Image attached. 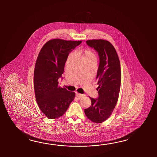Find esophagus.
Masks as SVG:
<instances>
[{
  "label": "esophagus",
  "instance_id": "obj_1",
  "mask_svg": "<svg viewBox=\"0 0 157 157\" xmlns=\"http://www.w3.org/2000/svg\"><path fill=\"white\" fill-rule=\"evenodd\" d=\"M76 96L78 99H80V98H81L82 97H83V95H82V94H81L78 93H76Z\"/></svg>",
  "mask_w": 157,
  "mask_h": 157
}]
</instances>
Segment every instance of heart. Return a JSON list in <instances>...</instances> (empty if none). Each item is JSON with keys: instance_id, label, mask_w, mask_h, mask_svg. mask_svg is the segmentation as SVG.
Returning <instances> with one entry per match:
<instances>
[{"instance_id": "1", "label": "heart", "mask_w": 157, "mask_h": 157, "mask_svg": "<svg viewBox=\"0 0 157 157\" xmlns=\"http://www.w3.org/2000/svg\"><path fill=\"white\" fill-rule=\"evenodd\" d=\"M77 54L81 58V60L83 61L85 63L88 62H96L97 61V57L95 54L91 50L89 49H86L84 51H78ZM73 57V55H71L68 57V59H70Z\"/></svg>"}]
</instances>
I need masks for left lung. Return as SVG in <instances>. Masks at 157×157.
I'll list each match as a JSON object with an SVG mask.
<instances>
[{
	"label": "left lung",
	"instance_id": "8db88e82",
	"mask_svg": "<svg viewBox=\"0 0 157 157\" xmlns=\"http://www.w3.org/2000/svg\"><path fill=\"white\" fill-rule=\"evenodd\" d=\"M86 43L98 53L99 63L96 78L98 97H90L91 105L84 112L90 120L100 124L109 117L117 104L121 82L120 63L116 49L109 41L99 39Z\"/></svg>",
	"mask_w": 157,
	"mask_h": 157
}]
</instances>
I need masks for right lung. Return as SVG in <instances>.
Segmentation results:
<instances>
[{"label": "right lung", "mask_w": 157, "mask_h": 157, "mask_svg": "<svg viewBox=\"0 0 157 157\" xmlns=\"http://www.w3.org/2000/svg\"><path fill=\"white\" fill-rule=\"evenodd\" d=\"M81 41L53 39L41 48L35 64L33 84L37 103L48 118L63 116L73 101L75 93L58 87L69 54Z\"/></svg>", "instance_id": "right-lung-1"}]
</instances>
